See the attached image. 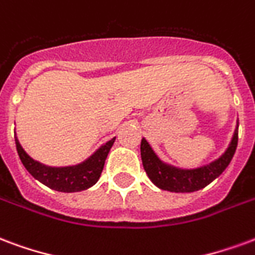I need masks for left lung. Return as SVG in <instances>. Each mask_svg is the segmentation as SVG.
<instances>
[{
  "instance_id": "obj_1",
  "label": "left lung",
  "mask_w": 255,
  "mask_h": 255,
  "mask_svg": "<svg viewBox=\"0 0 255 255\" xmlns=\"http://www.w3.org/2000/svg\"><path fill=\"white\" fill-rule=\"evenodd\" d=\"M238 124L227 150L219 159L206 166L183 170L170 166L159 159L145 138L141 140V160L146 175L159 189L174 193H191L208 186L226 170L238 146Z\"/></svg>"
}]
</instances>
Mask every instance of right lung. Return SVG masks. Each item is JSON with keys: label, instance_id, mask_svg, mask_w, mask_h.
Instances as JSON below:
<instances>
[{"label": "right lung", "instance_id": "right-lung-1", "mask_svg": "<svg viewBox=\"0 0 255 255\" xmlns=\"http://www.w3.org/2000/svg\"><path fill=\"white\" fill-rule=\"evenodd\" d=\"M14 141H16V149H17L20 160L35 179H38L39 182H42L43 185L54 190L74 193V191L89 189L99 181L100 174L105 167V161L115 138L107 141L105 145L100 146L99 149L92 156H89L85 161L69 167L44 166L27 155L23 146L20 145L17 137H14Z\"/></svg>", "mask_w": 255, "mask_h": 255}]
</instances>
